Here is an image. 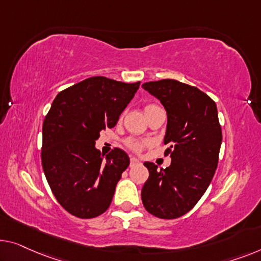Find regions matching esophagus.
Listing matches in <instances>:
<instances>
[{"mask_svg":"<svg viewBox=\"0 0 261 261\" xmlns=\"http://www.w3.org/2000/svg\"><path fill=\"white\" fill-rule=\"evenodd\" d=\"M139 163H141V162H139V161H138V159H137V158H136V157H131V158H130V166H135V165H138V164H139Z\"/></svg>","mask_w":261,"mask_h":261,"instance_id":"esophagus-1","label":"esophagus"}]
</instances>
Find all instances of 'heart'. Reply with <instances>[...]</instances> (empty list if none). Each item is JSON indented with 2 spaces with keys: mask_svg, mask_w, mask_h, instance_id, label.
Masks as SVG:
<instances>
[{
  "mask_svg": "<svg viewBox=\"0 0 261 261\" xmlns=\"http://www.w3.org/2000/svg\"><path fill=\"white\" fill-rule=\"evenodd\" d=\"M151 107H154V104H147V106L145 107V110H146V109L151 108ZM125 144L130 150L135 151V152H139V151H142L143 146H144L143 143L138 142V141H135V139H127Z\"/></svg>",
  "mask_w": 261,
  "mask_h": 261,
  "instance_id": "obj_1",
  "label": "heart"
}]
</instances>
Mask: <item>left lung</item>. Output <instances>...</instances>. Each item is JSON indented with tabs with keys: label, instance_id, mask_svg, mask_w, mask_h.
<instances>
[{
	"label": "left lung",
	"instance_id": "obj_1",
	"mask_svg": "<svg viewBox=\"0 0 261 261\" xmlns=\"http://www.w3.org/2000/svg\"><path fill=\"white\" fill-rule=\"evenodd\" d=\"M143 89L161 100L168 114L164 154L171 165H144L149 178L142 189L146 211L162 219L184 216L203 197L215 176L221 145V126L211 97L176 80L146 82Z\"/></svg>",
	"mask_w": 261,
	"mask_h": 261
}]
</instances>
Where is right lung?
Returning a JSON list of instances; mask_svg holds the SVG:
<instances>
[{
    "label": "right lung",
    "instance_id": "right-lung-1",
    "mask_svg": "<svg viewBox=\"0 0 261 261\" xmlns=\"http://www.w3.org/2000/svg\"><path fill=\"white\" fill-rule=\"evenodd\" d=\"M139 84L96 76L54 99L42 129V166L54 196L70 215L89 219L110 206L130 159L118 147L104 158L95 143L100 131L117 124Z\"/></svg>",
    "mask_w": 261,
    "mask_h": 261
}]
</instances>
